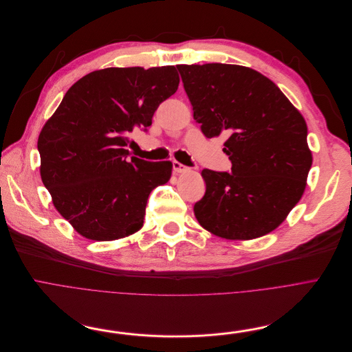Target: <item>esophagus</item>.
Instances as JSON below:
<instances>
[{
    "instance_id": "34e87169",
    "label": "esophagus",
    "mask_w": 352,
    "mask_h": 352,
    "mask_svg": "<svg viewBox=\"0 0 352 352\" xmlns=\"http://www.w3.org/2000/svg\"><path fill=\"white\" fill-rule=\"evenodd\" d=\"M173 170L175 173H188L189 167H186L185 164H182L179 162H173Z\"/></svg>"
}]
</instances>
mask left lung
I'll return each instance as SVG.
<instances>
[{"mask_svg": "<svg viewBox=\"0 0 352 352\" xmlns=\"http://www.w3.org/2000/svg\"><path fill=\"white\" fill-rule=\"evenodd\" d=\"M193 119L209 139L225 135L232 170L205 169L195 205L204 229L229 241L266 235L302 197L312 164L307 123L274 81L249 67L177 65Z\"/></svg>", "mask_w": 352, "mask_h": 352, "instance_id": "1", "label": "left lung"}]
</instances>
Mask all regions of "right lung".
<instances>
[{
	"label": "right lung",
	"mask_w": 352,
	"mask_h": 352,
	"mask_svg": "<svg viewBox=\"0 0 352 352\" xmlns=\"http://www.w3.org/2000/svg\"><path fill=\"white\" fill-rule=\"evenodd\" d=\"M179 81L175 65L97 70L74 82L43 126L41 180L81 236L107 242L142 229L148 195L169 182L172 163L126 160L127 144Z\"/></svg>",
	"instance_id": "right-lung-1"
}]
</instances>
